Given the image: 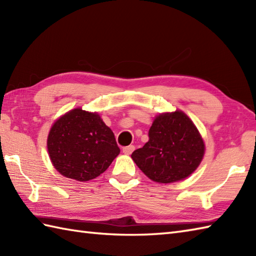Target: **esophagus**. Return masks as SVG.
<instances>
[{"label":"esophagus","mask_w":256,"mask_h":256,"mask_svg":"<svg viewBox=\"0 0 256 256\" xmlns=\"http://www.w3.org/2000/svg\"><path fill=\"white\" fill-rule=\"evenodd\" d=\"M135 150L134 145H128V146H125V148H123V153L126 154V155H130L132 154V152Z\"/></svg>","instance_id":"1"}]
</instances>
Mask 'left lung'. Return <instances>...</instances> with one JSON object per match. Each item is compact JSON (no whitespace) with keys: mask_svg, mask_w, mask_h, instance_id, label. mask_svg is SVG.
Listing matches in <instances>:
<instances>
[{"mask_svg":"<svg viewBox=\"0 0 256 256\" xmlns=\"http://www.w3.org/2000/svg\"><path fill=\"white\" fill-rule=\"evenodd\" d=\"M148 142L131 157L146 176L160 184H170L197 170L204 154V143L197 128L182 111L157 116L148 132Z\"/></svg>","mask_w":256,"mask_h":256,"instance_id":"left-lung-1","label":"left lung"}]
</instances>
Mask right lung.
Wrapping results in <instances>:
<instances>
[{"instance_id": "obj_1", "label": "right lung", "mask_w": 256, "mask_h": 256, "mask_svg": "<svg viewBox=\"0 0 256 256\" xmlns=\"http://www.w3.org/2000/svg\"><path fill=\"white\" fill-rule=\"evenodd\" d=\"M47 148L54 167L62 176L78 182L98 177L120 154L113 132L99 114L80 108L54 123Z\"/></svg>"}]
</instances>
